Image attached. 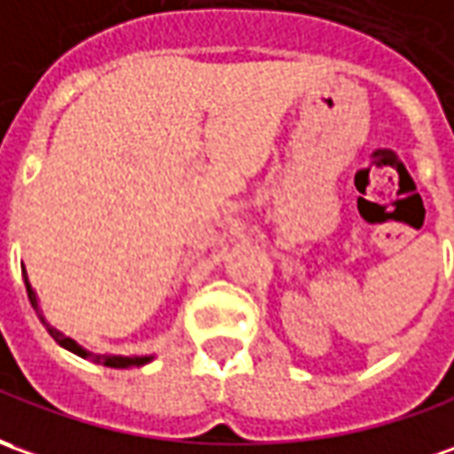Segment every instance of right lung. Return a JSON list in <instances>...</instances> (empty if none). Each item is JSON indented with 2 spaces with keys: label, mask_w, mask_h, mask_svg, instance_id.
<instances>
[{
  "label": "right lung",
  "mask_w": 454,
  "mask_h": 454,
  "mask_svg": "<svg viewBox=\"0 0 454 454\" xmlns=\"http://www.w3.org/2000/svg\"><path fill=\"white\" fill-rule=\"evenodd\" d=\"M21 274H24V284H27V294H29L31 306H34V311L39 314L43 326L49 328L51 339H54L59 346H64V348H68V351H74L76 356H81V358H89L90 353L86 351V348H81L76 340L68 339V336H64L61 331H56L54 326H49V324H46V318H43L42 311H39V299H36V292L31 289L29 277H27V269H24V264H21ZM93 358H96V361H101L103 365H111V368H130V365H145L148 361H153V356H93Z\"/></svg>",
  "instance_id": "1"
}]
</instances>
